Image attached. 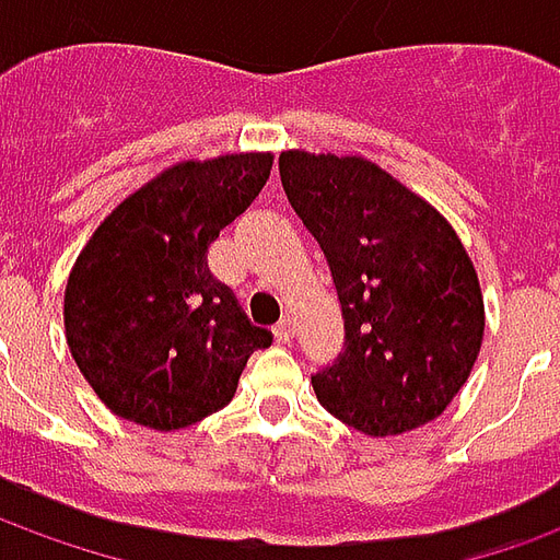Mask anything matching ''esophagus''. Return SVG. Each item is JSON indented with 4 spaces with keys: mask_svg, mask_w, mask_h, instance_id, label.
Wrapping results in <instances>:
<instances>
[{
    "mask_svg": "<svg viewBox=\"0 0 560 560\" xmlns=\"http://www.w3.org/2000/svg\"><path fill=\"white\" fill-rule=\"evenodd\" d=\"M293 332H296V327H293L291 317H284L279 327L272 329V336H276V341H279V345H291Z\"/></svg>",
    "mask_w": 560,
    "mask_h": 560,
    "instance_id": "esophagus-1",
    "label": "esophagus"
}]
</instances>
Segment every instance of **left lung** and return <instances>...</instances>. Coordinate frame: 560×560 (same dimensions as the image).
Here are the masks:
<instances>
[{
  "mask_svg": "<svg viewBox=\"0 0 560 560\" xmlns=\"http://www.w3.org/2000/svg\"><path fill=\"white\" fill-rule=\"evenodd\" d=\"M284 195L327 257L345 351L312 377L332 417L401 434L465 387L486 329L477 269L450 221L360 155H279Z\"/></svg>",
  "mask_w": 560,
  "mask_h": 560,
  "instance_id": "left-lung-1",
  "label": "left lung"
}]
</instances>
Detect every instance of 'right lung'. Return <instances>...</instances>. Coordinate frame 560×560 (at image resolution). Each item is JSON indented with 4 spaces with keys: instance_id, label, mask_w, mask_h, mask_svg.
<instances>
[{
    "instance_id": "add662e5",
    "label": "right lung",
    "mask_w": 560,
    "mask_h": 560,
    "mask_svg": "<svg viewBox=\"0 0 560 560\" xmlns=\"http://www.w3.org/2000/svg\"><path fill=\"white\" fill-rule=\"evenodd\" d=\"M272 155L183 161L98 224L66 284V339L95 396L159 432L221 411L272 345L209 272L219 233L267 185Z\"/></svg>"
}]
</instances>
